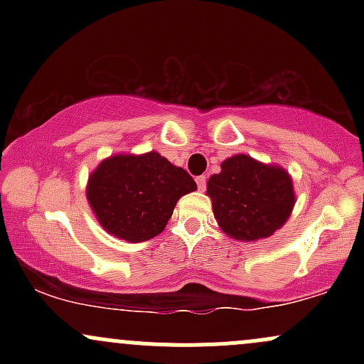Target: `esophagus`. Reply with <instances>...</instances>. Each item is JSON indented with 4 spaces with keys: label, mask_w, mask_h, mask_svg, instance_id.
<instances>
[{
    "label": "esophagus",
    "mask_w": 364,
    "mask_h": 364,
    "mask_svg": "<svg viewBox=\"0 0 364 364\" xmlns=\"http://www.w3.org/2000/svg\"><path fill=\"white\" fill-rule=\"evenodd\" d=\"M196 181V186H198V190L200 191H203L205 190V185H207V179H205V176H198L195 179Z\"/></svg>",
    "instance_id": "obj_1"
}]
</instances>
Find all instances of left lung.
Segmentation results:
<instances>
[{"label":"left lung","mask_w":364,"mask_h":364,"mask_svg":"<svg viewBox=\"0 0 364 364\" xmlns=\"http://www.w3.org/2000/svg\"><path fill=\"white\" fill-rule=\"evenodd\" d=\"M207 195L224 235L246 243L272 236L296 203L291 174L246 154L223 161L220 173L208 178Z\"/></svg>","instance_id":"left-lung-1"}]
</instances>
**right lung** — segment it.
<instances>
[{
	"label": "right lung",
	"mask_w": 364,
	"mask_h": 364,
	"mask_svg": "<svg viewBox=\"0 0 364 364\" xmlns=\"http://www.w3.org/2000/svg\"><path fill=\"white\" fill-rule=\"evenodd\" d=\"M87 202L104 231L128 243L161 235L193 178L156 150L106 157L89 174Z\"/></svg>",
	"instance_id": "add662e5"
}]
</instances>
